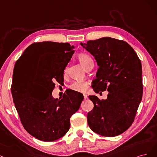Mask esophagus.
<instances>
[{"label":"esophagus","mask_w":157,"mask_h":157,"mask_svg":"<svg viewBox=\"0 0 157 157\" xmlns=\"http://www.w3.org/2000/svg\"><path fill=\"white\" fill-rule=\"evenodd\" d=\"M83 97H84V99L87 98V94H83Z\"/></svg>","instance_id":"obj_1"}]
</instances>
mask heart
Masks as SVG:
<instances>
[{
    "instance_id": "1",
    "label": "heart",
    "mask_w": 157,
    "mask_h": 157,
    "mask_svg": "<svg viewBox=\"0 0 157 157\" xmlns=\"http://www.w3.org/2000/svg\"><path fill=\"white\" fill-rule=\"evenodd\" d=\"M78 59L79 61L81 63L84 68L86 67L90 61H92V59L89 55L86 53H80L78 55ZM68 68L66 67L64 70V74H67ZM69 88L74 91L83 93L87 90L88 88V83L86 82H82V81H74L71 84L69 85Z\"/></svg>"
}]
</instances>
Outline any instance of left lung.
Here are the masks:
<instances>
[{
	"label": "left lung",
	"instance_id": "obj_1",
	"mask_svg": "<svg viewBox=\"0 0 157 157\" xmlns=\"http://www.w3.org/2000/svg\"><path fill=\"white\" fill-rule=\"evenodd\" d=\"M94 57L98 69L93 81L94 91H108L106 100L89 96L94 104L87 114L93 132L113 137L133 123L142 98V68L134 49L123 40L110 37L81 43Z\"/></svg>",
	"mask_w": 157,
	"mask_h": 157
}]
</instances>
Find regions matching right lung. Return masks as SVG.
<instances>
[{"instance_id":"obj_1","label":"right lung","mask_w":157,"mask_h":157,"mask_svg":"<svg viewBox=\"0 0 157 157\" xmlns=\"http://www.w3.org/2000/svg\"><path fill=\"white\" fill-rule=\"evenodd\" d=\"M73 48L68 43L36 42L17 60L11 87L13 100L24 128L38 140L53 141L67 134L70 117L83 100L82 93L70 89L59 99L52 97L55 82H64V70Z\"/></svg>"}]
</instances>
